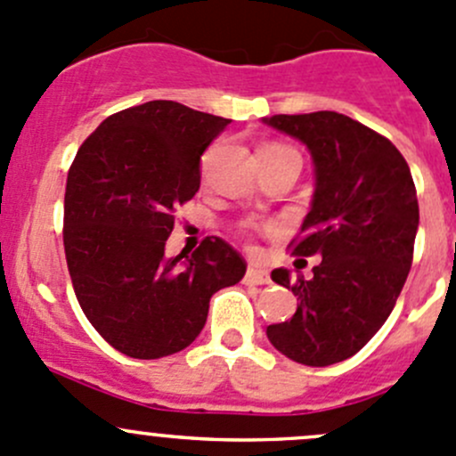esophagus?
<instances>
[{
	"instance_id": "1",
	"label": "esophagus",
	"mask_w": 456,
	"mask_h": 456,
	"mask_svg": "<svg viewBox=\"0 0 456 456\" xmlns=\"http://www.w3.org/2000/svg\"><path fill=\"white\" fill-rule=\"evenodd\" d=\"M245 282L247 284H269L271 278H269V273H266L265 269H257V266L251 265L249 269H247Z\"/></svg>"
}]
</instances>
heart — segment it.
Listing matches in <instances>:
<instances>
[{
	"label": "heart",
	"mask_w": 456,
	"mask_h": 456,
	"mask_svg": "<svg viewBox=\"0 0 456 456\" xmlns=\"http://www.w3.org/2000/svg\"><path fill=\"white\" fill-rule=\"evenodd\" d=\"M265 150H289V147H282V145H269V147H265Z\"/></svg>",
	"instance_id": "obj_1"
}]
</instances>
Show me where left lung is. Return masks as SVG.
Returning a JSON list of instances; mask_svg holds the SVG:
<instances>
[{
  "mask_svg": "<svg viewBox=\"0 0 456 456\" xmlns=\"http://www.w3.org/2000/svg\"><path fill=\"white\" fill-rule=\"evenodd\" d=\"M262 123L305 142L314 159V199L293 254L322 257L309 280L271 271L300 302L291 320L266 326V338L297 364H338L388 320L411 271L419 229L411 167L393 142L344 114H275Z\"/></svg>",
  "mask_w": 456,
  "mask_h": 456,
  "instance_id": "left-lung-1",
  "label": "left lung"
}]
</instances>
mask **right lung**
<instances>
[{"instance_id": "add662e5", "label": "right lung", "mask_w": 456, "mask_h": 456, "mask_svg": "<svg viewBox=\"0 0 456 456\" xmlns=\"http://www.w3.org/2000/svg\"><path fill=\"white\" fill-rule=\"evenodd\" d=\"M229 118L150 101L105 118L68 172L63 247L77 300L101 338L134 360L190 346L216 291L247 262L223 238L165 256L174 207L200 187V156Z\"/></svg>"}]
</instances>
